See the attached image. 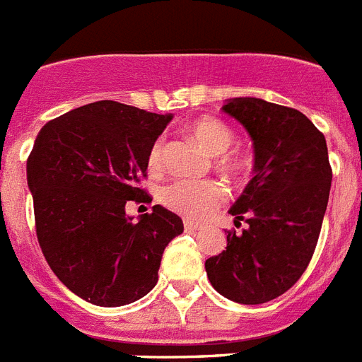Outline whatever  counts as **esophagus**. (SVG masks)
Masks as SVG:
<instances>
[{"label":"esophagus","instance_id":"34e87169","mask_svg":"<svg viewBox=\"0 0 362 362\" xmlns=\"http://www.w3.org/2000/svg\"><path fill=\"white\" fill-rule=\"evenodd\" d=\"M203 225L199 223H194V221H190V219H185V230L187 233H196V230H202Z\"/></svg>","mask_w":362,"mask_h":362}]
</instances>
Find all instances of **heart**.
<instances>
[{"label":"heart","mask_w":362,"mask_h":362,"mask_svg":"<svg viewBox=\"0 0 362 362\" xmlns=\"http://www.w3.org/2000/svg\"><path fill=\"white\" fill-rule=\"evenodd\" d=\"M192 137L202 144L211 156H218V166L228 174H243L249 168V159L238 150H228L234 143L233 129L225 122L212 117L194 120L188 126ZM165 163V143L156 141L148 156V166L151 172L163 168ZM160 199L170 211H175L187 218H205L225 199L223 188L214 181H190L181 179L168 185L160 194Z\"/></svg>","instance_id":"heart-1"}]
</instances>
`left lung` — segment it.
Segmentation results:
<instances>
[{
	"mask_svg": "<svg viewBox=\"0 0 362 362\" xmlns=\"http://www.w3.org/2000/svg\"><path fill=\"white\" fill-rule=\"evenodd\" d=\"M221 110L236 119L255 146V170L230 206L227 247L205 262L219 295L238 304H264L302 276L328 206L332 166L326 139L304 113L255 97L228 98Z\"/></svg>",
	"mask_w": 362,
	"mask_h": 362,
	"instance_id": "1",
	"label": "left lung"
}]
</instances>
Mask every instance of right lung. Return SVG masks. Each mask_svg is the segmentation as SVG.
Here are the masks:
<instances>
[{"mask_svg":"<svg viewBox=\"0 0 362 362\" xmlns=\"http://www.w3.org/2000/svg\"><path fill=\"white\" fill-rule=\"evenodd\" d=\"M172 117L98 100L49 120L34 141L27 185L40 247L60 282L91 304L148 295L166 245L183 233L160 205L137 221L126 214L128 202H151L139 181Z\"/></svg>","mask_w":362,"mask_h":362,"instance_id":"obj_1","label":"right lung"}]
</instances>
